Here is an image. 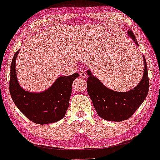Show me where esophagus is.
<instances>
[{
	"instance_id": "esophagus-1",
	"label": "esophagus",
	"mask_w": 160,
	"mask_h": 160,
	"mask_svg": "<svg viewBox=\"0 0 160 160\" xmlns=\"http://www.w3.org/2000/svg\"><path fill=\"white\" fill-rule=\"evenodd\" d=\"M79 74H80V77L81 78H86V77H87V74H86V73L83 70H81V71H79Z\"/></svg>"
}]
</instances>
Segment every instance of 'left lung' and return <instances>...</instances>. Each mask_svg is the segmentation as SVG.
Instances as JSON below:
<instances>
[{
    "mask_svg": "<svg viewBox=\"0 0 160 160\" xmlns=\"http://www.w3.org/2000/svg\"><path fill=\"white\" fill-rule=\"evenodd\" d=\"M128 35L138 46L135 34L131 30ZM142 79L135 88L128 92H117L108 89L98 78L87 70V92L95 111L101 118L105 120L120 122L128 120L144 102L149 91V78L145 57Z\"/></svg>",
    "mask_w": 160,
    "mask_h": 160,
    "instance_id": "1",
    "label": "left lung"
}]
</instances>
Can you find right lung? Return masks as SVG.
Masks as SVG:
<instances>
[{"label": "right lung", "instance_id": "obj_1", "mask_svg": "<svg viewBox=\"0 0 160 160\" xmlns=\"http://www.w3.org/2000/svg\"><path fill=\"white\" fill-rule=\"evenodd\" d=\"M19 49L15 53L10 66V92L14 104L28 119L35 123H52L65 117L69 106L72 83L78 73L59 77L49 89L41 92H31L22 88L18 82L16 60Z\"/></svg>", "mask_w": 160, "mask_h": 160}]
</instances>
